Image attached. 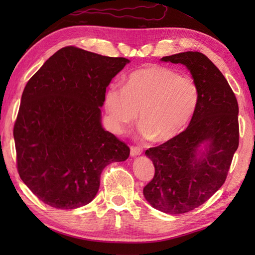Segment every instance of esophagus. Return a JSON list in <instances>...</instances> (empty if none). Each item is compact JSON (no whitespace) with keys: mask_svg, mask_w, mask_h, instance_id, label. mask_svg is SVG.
<instances>
[{"mask_svg":"<svg viewBox=\"0 0 255 255\" xmlns=\"http://www.w3.org/2000/svg\"><path fill=\"white\" fill-rule=\"evenodd\" d=\"M142 153V149L140 147H134V145H131L130 147V155L131 156H137Z\"/></svg>","mask_w":255,"mask_h":255,"instance_id":"34e87169","label":"esophagus"}]
</instances>
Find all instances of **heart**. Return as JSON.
<instances>
[{"instance_id":"1","label":"heart","mask_w":255,"mask_h":255,"mask_svg":"<svg viewBox=\"0 0 255 255\" xmlns=\"http://www.w3.org/2000/svg\"><path fill=\"white\" fill-rule=\"evenodd\" d=\"M199 88L189 75L175 70L152 66L136 70L124 88L111 84L105 92V108L111 127L124 133L137 121L147 139L165 142L184 131L199 104Z\"/></svg>"}]
</instances>
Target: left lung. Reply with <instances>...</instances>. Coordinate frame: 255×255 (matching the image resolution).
<instances>
[{
	"label": "left lung",
	"instance_id": "1",
	"mask_svg": "<svg viewBox=\"0 0 255 255\" xmlns=\"http://www.w3.org/2000/svg\"><path fill=\"white\" fill-rule=\"evenodd\" d=\"M161 61L185 66L200 94L185 130L145 151L155 172L144 198L162 213L178 215L207 202L225 183L239 145V106L228 81L203 53L180 52Z\"/></svg>",
	"mask_w": 255,
	"mask_h": 255
}]
</instances>
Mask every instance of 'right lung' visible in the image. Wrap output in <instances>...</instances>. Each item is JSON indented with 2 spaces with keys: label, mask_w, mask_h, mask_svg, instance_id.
Masks as SVG:
<instances>
[{
  "label": "right lung",
  "mask_w": 255,
  "mask_h": 255,
  "mask_svg": "<svg viewBox=\"0 0 255 255\" xmlns=\"http://www.w3.org/2000/svg\"><path fill=\"white\" fill-rule=\"evenodd\" d=\"M130 61L64 47L27 82L14 140L18 174L45 204L75 209L94 199L103 169L130 150L102 126L112 79Z\"/></svg>",
  "instance_id": "1"
}]
</instances>
